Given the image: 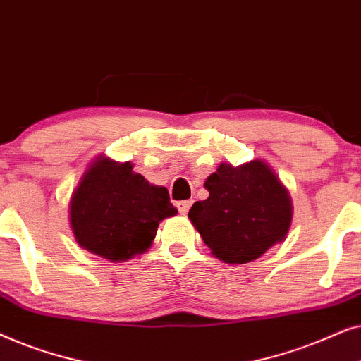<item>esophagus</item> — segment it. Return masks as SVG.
I'll return each instance as SVG.
<instances>
[{
  "label": "esophagus",
  "mask_w": 361,
  "mask_h": 361,
  "mask_svg": "<svg viewBox=\"0 0 361 361\" xmlns=\"http://www.w3.org/2000/svg\"><path fill=\"white\" fill-rule=\"evenodd\" d=\"M190 205H192V200H180V202H177V209H179L180 214H184V215L187 214V212H189Z\"/></svg>",
  "instance_id": "obj_1"
}]
</instances>
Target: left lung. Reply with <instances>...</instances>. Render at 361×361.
Wrapping results in <instances>:
<instances>
[{"instance_id":"1","label":"left lung","mask_w":361,"mask_h":361,"mask_svg":"<svg viewBox=\"0 0 361 361\" xmlns=\"http://www.w3.org/2000/svg\"><path fill=\"white\" fill-rule=\"evenodd\" d=\"M205 189L209 199L195 202L189 219L219 259L250 263L286 240L293 202L266 162L256 159L238 167L221 162L207 177Z\"/></svg>"}]
</instances>
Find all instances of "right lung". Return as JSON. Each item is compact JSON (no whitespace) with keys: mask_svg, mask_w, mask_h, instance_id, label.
<instances>
[{"mask_svg":"<svg viewBox=\"0 0 361 361\" xmlns=\"http://www.w3.org/2000/svg\"><path fill=\"white\" fill-rule=\"evenodd\" d=\"M77 243L110 261H126L147 251L157 226L177 209L166 187L133 172L131 162L98 156L82 176L68 204Z\"/></svg>","mask_w":361,"mask_h":361,"instance_id":"1","label":"right lung"}]
</instances>
